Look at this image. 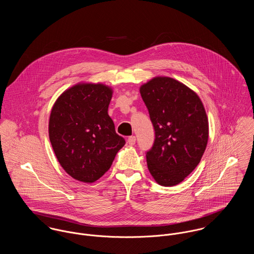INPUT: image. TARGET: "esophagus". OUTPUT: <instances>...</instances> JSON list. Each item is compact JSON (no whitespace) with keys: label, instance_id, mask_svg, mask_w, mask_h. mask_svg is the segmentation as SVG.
Returning <instances> with one entry per match:
<instances>
[{"label":"esophagus","instance_id":"obj_1","mask_svg":"<svg viewBox=\"0 0 254 254\" xmlns=\"http://www.w3.org/2000/svg\"><path fill=\"white\" fill-rule=\"evenodd\" d=\"M136 143V137L135 136H131L128 138V144L130 145H134Z\"/></svg>","mask_w":254,"mask_h":254}]
</instances>
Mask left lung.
Segmentation results:
<instances>
[{
    "mask_svg": "<svg viewBox=\"0 0 254 254\" xmlns=\"http://www.w3.org/2000/svg\"><path fill=\"white\" fill-rule=\"evenodd\" d=\"M155 131L146 152L147 168L157 184L172 187L189 176L204 153L208 118L197 94L176 79L156 76L140 87Z\"/></svg>",
    "mask_w": 254,
    "mask_h": 254,
    "instance_id": "1",
    "label": "left lung"
}]
</instances>
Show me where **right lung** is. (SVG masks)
Masks as SVG:
<instances>
[{
  "mask_svg": "<svg viewBox=\"0 0 254 254\" xmlns=\"http://www.w3.org/2000/svg\"><path fill=\"white\" fill-rule=\"evenodd\" d=\"M112 94L102 83H78L66 89L52 108L51 144L62 167L77 181L100 179L125 145L108 113Z\"/></svg>",
  "mask_w": 254,
  "mask_h": 254,
  "instance_id": "right-lung-1",
  "label": "right lung"
}]
</instances>
